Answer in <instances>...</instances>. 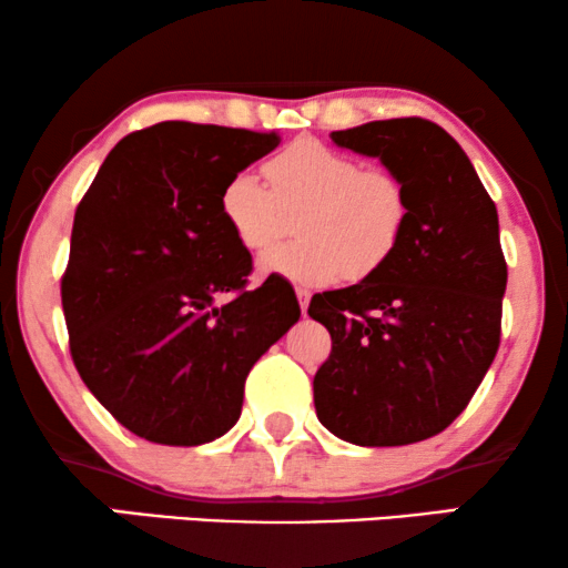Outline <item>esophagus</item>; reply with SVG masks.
<instances>
[{"mask_svg":"<svg viewBox=\"0 0 568 568\" xmlns=\"http://www.w3.org/2000/svg\"><path fill=\"white\" fill-rule=\"evenodd\" d=\"M310 297H313V294H310L307 290H297V300H300V310H302V315H307Z\"/></svg>","mask_w":568,"mask_h":568,"instance_id":"34e87169","label":"esophagus"}]
</instances>
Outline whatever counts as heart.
Wrapping results in <instances>:
<instances>
[{
  "label": "heart",
  "mask_w": 568,
  "mask_h": 568,
  "mask_svg": "<svg viewBox=\"0 0 568 568\" xmlns=\"http://www.w3.org/2000/svg\"><path fill=\"white\" fill-rule=\"evenodd\" d=\"M266 175L271 189L247 170L235 173L220 196L224 222L251 253L276 245L300 216V240L263 255V274L302 286L362 278L390 258L406 232L408 193L400 178L364 168L317 139H297L276 152Z\"/></svg>",
  "instance_id": "1"
}]
</instances>
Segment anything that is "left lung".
Instances as JSON below:
<instances>
[{
    "mask_svg": "<svg viewBox=\"0 0 568 568\" xmlns=\"http://www.w3.org/2000/svg\"><path fill=\"white\" fill-rule=\"evenodd\" d=\"M331 139L400 178L408 224L383 266L310 302L307 315L333 341L313 379L315 410L352 445H414L463 414L499 348V214L468 154L437 123L369 121Z\"/></svg>",
    "mask_w": 568,
    "mask_h": 568,
    "instance_id": "1",
    "label": "left lung"
}]
</instances>
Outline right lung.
<instances>
[{
    "mask_svg": "<svg viewBox=\"0 0 568 568\" xmlns=\"http://www.w3.org/2000/svg\"><path fill=\"white\" fill-rule=\"evenodd\" d=\"M276 131L162 121L113 146L74 214L61 278L88 390L136 437L206 445L237 424L253 364L300 321L292 286L247 290L253 258L224 222V183Z\"/></svg>",
    "mask_w": 568,
    "mask_h": 568,
    "instance_id": "1",
    "label": "right lung"
}]
</instances>
